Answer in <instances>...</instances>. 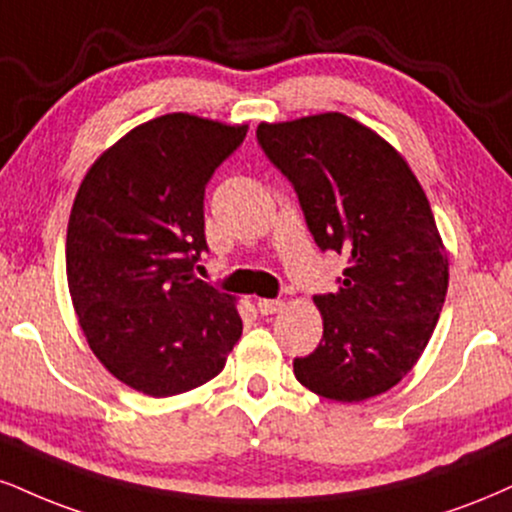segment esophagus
Masks as SVG:
<instances>
[{
  "label": "esophagus",
  "mask_w": 512,
  "mask_h": 512,
  "mask_svg": "<svg viewBox=\"0 0 512 512\" xmlns=\"http://www.w3.org/2000/svg\"><path fill=\"white\" fill-rule=\"evenodd\" d=\"M283 300H269V298H260L257 300V310L262 312V315H276V312L283 310Z\"/></svg>",
  "instance_id": "34e87169"
}]
</instances>
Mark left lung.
Here are the masks:
<instances>
[{
	"instance_id": "8db88e82",
	"label": "left lung",
	"mask_w": 512,
	"mask_h": 512,
	"mask_svg": "<svg viewBox=\"0 0 512 512\" xmlns=\"http://www.w3.org/2000/svg\"><path fill=\"white\" fill-rule=\"evenodd\" d=\"M264 155L293 183L322 250L348 260L338 291L315 295L324 334L295 357L317 396L360 403L420 360L448 291V252L427 195L403 155L341 112L260 123Z\"/></svg>"
}]
</instances>
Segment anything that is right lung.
Segmentation results:
<instances>
[{
  "label": "right lung",
  "mask_w": 512,
  "mask_h": 512,
  "mask_svg": "<svg viewBox=\"0 0 512 512\" xmlns=\"http://www.w3.org/2000/svg\"><path fill=\"white\" fill-rule=\"evenodd\" d=\"M229 126L174 112L140 123L90 166L66 231V279L88 346L152 398L207 384L243 334L236 298L193 274L205 186L243 143Z\"/></svg>",
  "instance_id": "1"
}]
</instances>
